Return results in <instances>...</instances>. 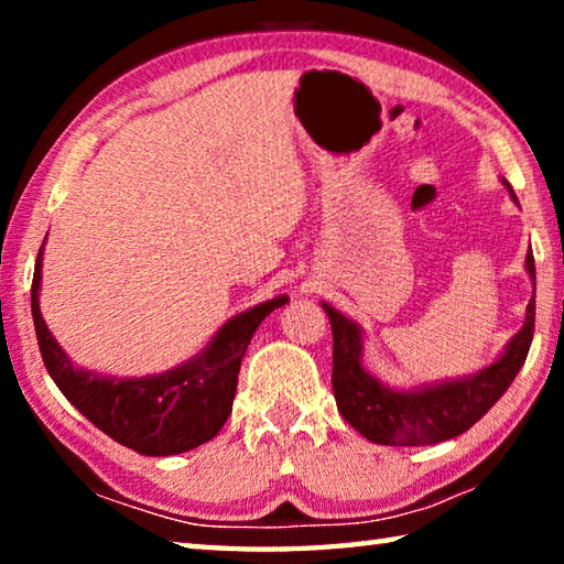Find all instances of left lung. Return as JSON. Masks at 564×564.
<instances>
[{
    "label": "left lung",
    "instance_id": "left-lung-1",
    "mask_svg": "<svg viewBox=\"0 0 564 564\" xmlns=\"http://www.w3.org/2000/svg\"><path fill=\"white\" fill-rule=\"evenodd\" d=\"M518 204L512 186L500 178ZM524 271L534 283L532 251ZM333 328V395L340 415L370 443L433 445L457 437L498 403L528 358L534 333V295L524 311L522 328L490 366L463 378H445L413 388H393L376 378L362 362V328L326 301L321 303Z\"/></svg>",
    "mask_w": 564,
    "mask_h": 564
}]
</instances>
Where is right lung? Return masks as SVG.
Listing matches in <instances>:
<instances>
[{"label": "right lung", "instance_id": "right-lung-1", "mask_svg": "<svg viewBox=\"0 0 564 564\" xmlns=\"http://www.w3.org/2000/svg\"><path fill=\"white\" fill-rule=\"evenodd\" d=\"M42 256L44 243L34 265L32 318L44 366L64 398L111 441L141 455H178L216 437L231 415L248 343L265 316L289 303V295H275L236 313L194 358L176 368L141 378H117L74 366L46 328L40 311Z\"/></svg>", "mask_w": 564, "mask_h": 564}]
</instances>
